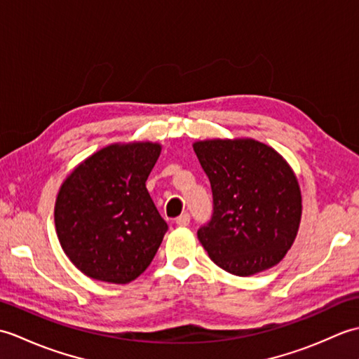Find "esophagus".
I'll list each match as a JSON object with an SVG mask.
<instances>
[{
    "mask_svg": "<svg viewBox=\"0 0 359 359\" xmlns=\"http://www.w3.org/2000/svg\"><path fill=\"white\" fill-rule=\"evenodd\" d=\"M175 224H177L179 226H187L189 224V215H188V212H184V215L175 219Z\"/></svg>",
    "mask_w": 359,
    "mask_h": 359,
    "instance_id": "esophagus-1",
    "label": "esophagus"
}]
</instances>
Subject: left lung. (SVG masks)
Masks as SVG:
<instances>
[{"label": "left lung", "mask_w": 359, "mask_h": 359, "mask_svg": "<svg viewBox=\"0 0 359 359\" xmlns=\"http://www.w3.org/2000/svg\"><path fill=\"white\" fill-rule=\"evenodd\" d=\"M193 148L215 203L208 225L197 231L211 261L236 276L278 265L292 248L302 216L292 166L255 139H208Z\"/></svg>", "instance_id": "8db88e82"}]
</instances>
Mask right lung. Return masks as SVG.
<instances>
[{
    "label": "right lung",
    "mask_w": 359,
    "mask_h": 359,
    "mask_svg": "<svg viewBox=\"0 0 359 359\" xmlns=\"http://www.w3.org/2000/svg\"><path fill=\"white\" fill-rule=\"evenodd\" d=\"M160 151L152 142L108 144L60 187L53 210L60 245L88 278L128 284L154 259L168 225L144 184Z\"/></svg>",
    "instance_id": "obj_1"
}]
</instances>
